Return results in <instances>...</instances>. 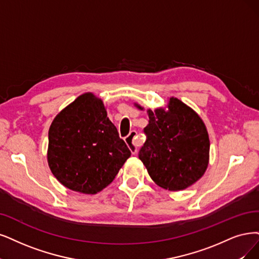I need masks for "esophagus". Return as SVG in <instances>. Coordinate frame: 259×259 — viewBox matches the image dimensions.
<instances>
[{"mask_svg": "<svg viewBox=\"0 0 259 259\" xmlns=\"http://www.w3.org/2000/svg\"><path fill=\"white\" fill-rule=\"evenodd\" d=\"M124 141L128 143L129 149L131 150L133 155L136 154V152L138 151V147L142 144V140L138 137V132L136 130L130 131V133L127 136V138Z\"/></svg>", "mask_w": 259, "mask_h": 259, "instance_id": "obj_1", "label": "esophagus"}]
</instances>
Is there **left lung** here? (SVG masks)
<instances>
[{
	"instance_id": "left-lung-1",
	"label": "left lung",
	"mask_w": 259,
	"mask_h": 259,
	"mask_svg": "<svg viewBox=\"0 0 259 259\" xmlns=\"http://www.w3.org/2000/svg\"><path fill=\"white\" fill-rule=\"evenodd\" d=\"M146 141L139 158L155 183L170 191L193 185L205 173L209 161V137L198 115L177 98L168 112L147 111Z\"/></svg>"
}]
</instances>
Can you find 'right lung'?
Returning <instances> with one entry per match:
<instances>
[{"label": "right lung", "mask_w": 259, "mask_h": 259, "mask_svg": "<svg viewBox=\"0 0 259 259\" xmlns=\"http://www.w3.org/2000/svg\"><path fill=\"white\" fill-rule=\"evenodd\" d=\"M130 156L102 101L92 94L76 98L50 126V169L62 185L76 192H99Z\"/></svg>", "instance_id": "right-lung-1"}]
</instances>
